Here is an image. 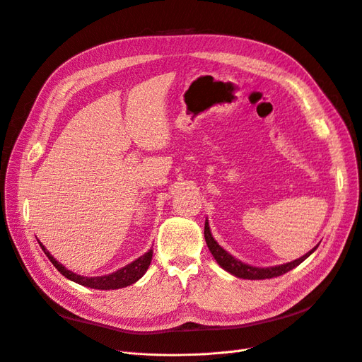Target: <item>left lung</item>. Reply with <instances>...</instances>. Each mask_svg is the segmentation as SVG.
I'll return each instance as SVG.
<instances>
[{
  "label": "left lung",
  "instance_id": "obj_1",
  "mask_svg": "<svg viewBox=\"0 0 362 362\" xmlns=\"http://www.w3.org/2000/svg\"><path fill=\"white\" fill-rule=\"evenodd\" d=\"M204 235H205V242L208 249L213 254L214 259L218 262V266L222 269H225L226 272L231 273V275L237 276V278H243V279H270V278H276L284 275V273L290 272L291 269H294L296 266H299L302 261H305L308 258L313 252L317 249V245L314 249H311L308 254H305L303 257L294 259L291 262H287V264H281V266H275V267H254L245 264V262L235 259L231 254L217 245L216 240L211 235L210 231V225H208V221H205V229H204Z\"/></svg>",
  "mask_w": 362,
  "mask_h": 362
}]
</instances>
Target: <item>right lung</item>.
<instances>
[{
    "label": "right lung",
    "instance_id": "right-lung-1",
    "mask_svg": "<svg viewBox=\"0 0 362 362\" xmlns=\"http://www.w3.org/2000/svg\"><path fill=\"white\" fill-rule=\"evenodd\" d=\"M39 245H40L42 250L45 252V255L49 258V261L54 264V267H56L64 278H68V279H71L76 284H80V286L96 288V290H116V288H124V287L131 286V284H134L136 281H139L141 276L145 275V272L148 270V267L151 264V259H152V249H149L145 255L139 257L136 261L131 262V264L110 273V275L87 278V276L76 275V273H74V272L68 270L64 266H62L60 262L49 254L45 246H43L40 242H39Z\"/></svg>",
    "mask_w": 362,
    "mask_h": 362
}]
</instances>
